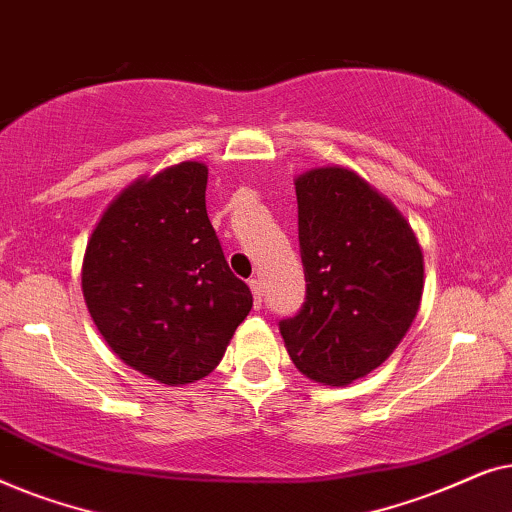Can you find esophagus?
<instances>
[{"label":"esophagus","mask_w":512,"mask_h":512,"mask_svg":"<svg viewBox=\"0 0 512 512\" xmlns=\"http://www.w3.org/2000/svg\"><path fill=\"white\" fill-rule=\"evenodd\" d=\"M249 289H251V296H254V307L258 310V307H261V303H263V286H261V282H258V279H249Z\"/></svg>","instance_id":"34e87169"}]
</instances>
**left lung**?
Listing matches in <instances>:
<instances>
[{
  "label": "left lung",
  "mask_w": 512,
  "mask_h": 512,
  "mask_svg": "<svg viewBox=\"0 0 512 512\" xmlns=\"http://www.w3.org/2000/svg\"><path fill=\"white\" fill-rule=\"evenodd\" d=\"M293 184L307 296L279 331L300 373L347 387L380 368L415 321L422 247L401 209L349 167H312Z\"/></svg>",
  "instance_id": "obj_1"
}]
</instances>
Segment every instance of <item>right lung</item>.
<instances>
[{"label":"right lung","mask_w":512,"mask_h":512,"mask_svg":"<svg viewBox=\"0 0 512 512\" xmlns=\"http://www.w3.org/2000/svg\"><path fill=\"white\" fill-rule=\"evenodd\" d=\"M207 165L184 160L123 188L86 244L81 289L125 366L167 387L219 366L251 310L205 207Z\"/></svg>","instance_id":"obj_1"}]
</instances>
